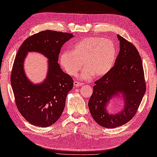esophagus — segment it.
Segmentation results:
<instances>
[{
	"label": "esophagus",
	"instance_id": "34e87169",
	"mask_svg": "<svg viewBox=\"0 0 157 157\" xmlns=\"http://www.w3.org/2000/svg\"><path fill=\"white\" fill-rule=\"evenodd\" d=\"M83 83H82V82H78V81H75L74 82V86H75V87H78V86H82V85H83Z\"/></svg>",
	"mask_w": 157,
	"mask_h": 157
}]
</instances>
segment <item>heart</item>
<instances>
[{
	"label": "heart",
	"instance_id": "b5f03b06",
	"mask_svg": "<svg viewBox=\"0 0 157 157\" xmlns=\"http://www.w3.org/2000/svg\"><path fill=\"white\" fill-rule=\"evenodd\" d=\"M117 55L114 41L100 36L85 37L77 42L72 51L63 52L60 63L71 76H75L83 66L81 77L84 80L92 75L101 77L112 69Z\"/></svg>",
	"mask_w": 157,
	"mask_h": 157
}]
</instances>
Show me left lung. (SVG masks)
Here are the masks:
<instances>
[{
  "instance_id": "1",
  "label": "left lung",
  "mask_w": 157,
  "mask_h": 157,
  "mask_svg": "<svg viewBox=\"0 0 157 157\" xmlns=\"http://www.w3.org/2000/svg\"><path fill=\"white\" fill-rule=\"evenodd\" d=\"M120 51L108 73L94 82L88 108L97 124L116 128L130 121L136 114L146 91L141 58L134 45L117 35ZM118 93L124 96L125 106L119 113L109 114L106 105Z\"/></svg>"
}]
</instances>
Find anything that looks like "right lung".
<instances>
[{"label": "right lung", "mask_w": 157, "mask_h": 157, "mask_svg": "<svg viewBox=\"0 0 157 157\" xmlns=\"http://www.w3.org/2000/svg\"><path fill=\"white\" fill-rule=\"evenodd\" d=\"M73 37L70 33L41 31L28 37L18 51L10 82L16 107L29 124L49 127L61 116L73 80L61 69L57 61L63 45ZM29 51L40 52L49 59L48 76L40 85L32 84L25 75L23 63Z\"/></svg>", "instance_id": "obj_1"}]
</instances>
